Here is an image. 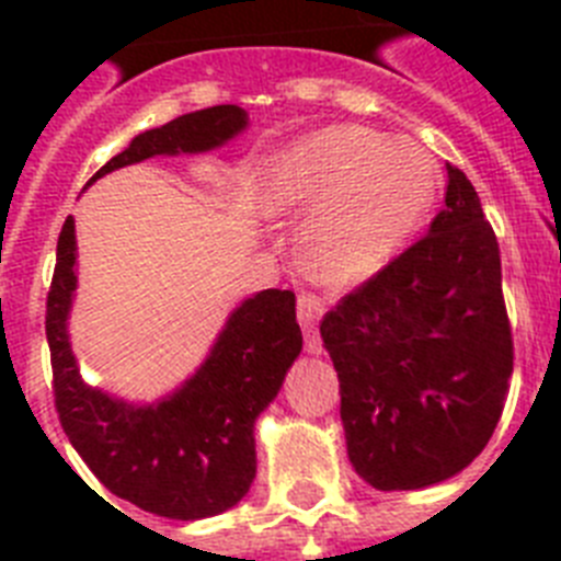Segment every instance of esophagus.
Here are the masks:
<instances>
[{
	"mask_svg": "<svg viewBox=\"0 0 561 561\" xmlns=\"http://www.w3.org/2000/svg\"><path fill=\"white\" fill-rule=\"evenodd\" d=\"M325 304L323 297L314 295V291H304V295L297 297V320L304 325V334H306V348L311 354L320 351V334H317V323H320V317H323Z\"/></svg>",
	"mask_w": 561,
	"mask_h": 561,
	"instance_id": "obj_1",
	"label": "esophagus"
}]
</instances>
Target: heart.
Instances as JSON below:
<instances>
[{"label": "heart", "mask_w": 561, "mask_h": 561, "mask_svg": "<svg viewBox=\"0 0 561 561\" xmlns=\"http://www.w3.org/2000/svg\"><path fill=\"white\" fill-rule=\"evenodd\" d=\"M440 191V171L419 142L365 126L320 131L286 153L264 202L272 213L309 210L297 261L314 280H365L408 244Z\"/></svg>", "instance_id": "obj_1"}]
</instances>
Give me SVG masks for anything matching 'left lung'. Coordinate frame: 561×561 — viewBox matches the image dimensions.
Masks as SVG:
<instances>
[{"label": "left lung", "mask_w": 561, "mask_h": 561, "mask_svg": "<svg viewBox=\"0 0 561 561\" xmlns=\"http://www.w3.org/2000/svg\"><path fill=\"white\" fill-rule=\"evenodd\" d=\"M447 173L427 236L320 323L348 458L379 492L424 489L472 463L503 415L514 370L497 236L466 173Z\"/></svg>", "instance_id": "8db88e82"}]
</instances>
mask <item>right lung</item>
I'll use <instances>...</instances> for the list:
<instances>
[{
    "mask_svg": "<svg viewBox=\"0 0 561 561\" xmlns=\"http://www.w3.org/2000/svg\"><path fill=\"white\" fill-rule=\"evenodd\" d=\"M244 126L247 112L232 103L182 114L137 134L89 182L157 153L210 151ZM76 280V221L67 216L44 325L53 396L69 444L108 492L148 514L202 519L232 508L255 478V419L304 348L295 291L264 289L244 300L205 365L176 393L151 408H131L81 381L67 336Z\"/></svg>",
    "mask_w": 561,
    "mask_h": 561,
    "instance_id": "right-lung-1",
    "label": "right lung"
}]
</instances>
